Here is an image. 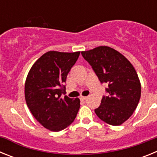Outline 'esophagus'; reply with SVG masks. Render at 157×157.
Returning a JSON list of instances; mask_svg holds the SVG:
<instances>
[{"mask_svg": "<svg viewBox=\"0 0 157 157\" xmlns=\"http://www.w3.org/2000/svg\"><path fill=\"white\" fill-rule=\"evenodd\" d=\"M86 98H87V97H86V96H81V97H80V99H81L82 101H85Z\"/></svg>", "mask_w": 157, "mask_h": 157, "instance_id": "34e87169", "label": "esophagus"}]
</instances>
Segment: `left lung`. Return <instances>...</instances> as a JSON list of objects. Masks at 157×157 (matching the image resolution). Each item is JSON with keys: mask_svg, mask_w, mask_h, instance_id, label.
I'll list each match as a JSON object with an SVG mask.
<instances>
[{"mask_svg": "<svg viewBox=\"0 0 157 157\" xmlns=\"http://www.w3.org/2000/svg\"><path fill=\"white\" fill-rule=\"evenodd\" d=\"M82 55L89 62L101 82L109 84L97 116L105 123L120 126L132 116L141 98V82L138 74L123 54L109 46H98Z\"/></svg>", "mask_w": 157, "mask_h": 157, "instance_id": "obj_1", "label": "left lung"}]
</instances>
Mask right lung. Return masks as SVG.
Returning a JSON list of instances; mask_svg holds the SVG:
<instances>
[{
	"label": "right lung",
	"mask_w": 157,
	"mask_h": 157,
	"mask_svg": "<svg viewBox=\"0 0 157 157\" xmlns=\"http://www.w3.org/2000/svg\"><path fill=\"white\" fill-rule=\"evenodd\" d=\"M79 54L48 51L32 65L26 78L24 92L27 106L37 122L51 131L68 127L79 109L78 98H61L65 94L63 83Z\"/></svg>",
	"instance_id": "obj_1"
}]
</instances>
